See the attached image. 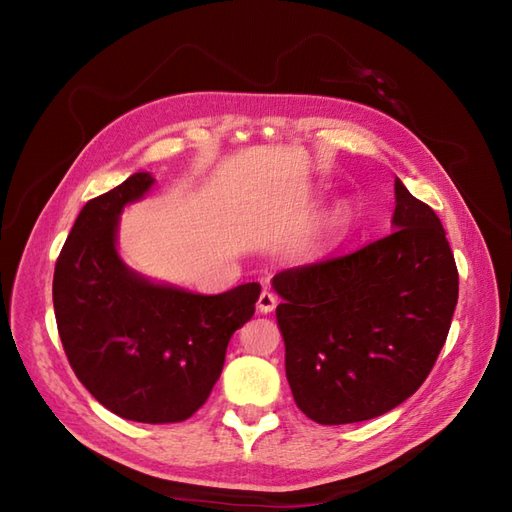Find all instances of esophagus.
<instances>
[{"instance_id": "34e87169", "label": "esophagus", "mask_w": 512, "mask_h": 512, "mask_svg": "<svg viewBox=\"0 0 512 512\" xmlns=\"http://www.w3.org/2000/svg\"><path fill=\"white\" fill-rule=\"evenodd\" d=\"M277 305V297L271 290H262L260 297H258V309L260 314H271Z\"/></svg>"}]
</instances>
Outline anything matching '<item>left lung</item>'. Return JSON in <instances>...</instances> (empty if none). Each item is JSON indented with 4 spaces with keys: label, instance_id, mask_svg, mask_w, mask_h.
I'll return each mask as SVG.
<instances>
[{
    "label": "left lung",
    "instance_id": "8db88e82",
    "mask_svg": "<svg viewBox=\"0 0 512 512\" xmlns=\"http://www.w3.org/2000/svg\"><path fill=\"white\" fill-rule=\"evenodd\" d=\"M393 232L273 277L299 410L320 425L376 418L418 391L451 329L459 273L442 222L395 179Z\"/></svg>",
    "mask_w": 512,
    "mask_h": 512
}]
</instances>
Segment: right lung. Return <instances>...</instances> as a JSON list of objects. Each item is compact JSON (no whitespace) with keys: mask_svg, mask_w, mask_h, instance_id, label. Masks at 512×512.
Returning a JSON list of instances; mask_svg holds the SVG:
<instances>
[{"mask_svg":"<svg viewBox=\"0 0 512 512\" xmlns=\"http://www.w3.org/2000/svg\"><path fill=\"white\" fill-rule=\"evenodd\" d=\"M151 185L149 173H134L81 209L55 262L53 305L85 389L121 418L162 425L205 404L232 333L254 316L260 284L207 297L153 284L123 265L119 213Z\"/></svg>","mask_w":512,"mask_h":512,"instance_id":"right-lung-1","label":"right lung"}]
</instances>
